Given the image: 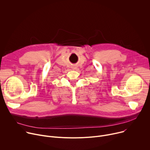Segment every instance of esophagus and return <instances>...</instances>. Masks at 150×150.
Returning a JSON list of instances; mask_svg holds the SVG:
<instances>
[{"label": "esophagus", "mask_w": 150, "mask_h": 150, "mask_svg": "<svg viewBox=\"0 0 150 150\" xmlns=\"http://www.w3.org/2000/svg\"><path fill=\"white\" fill-rule=\"evenodd\" d=\"M74 68H75V67H74ZM74 69H75V68H74Z\"/></svg>", "instance_id": "34e87169"}]
</instances>
